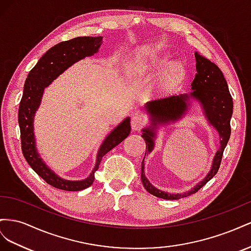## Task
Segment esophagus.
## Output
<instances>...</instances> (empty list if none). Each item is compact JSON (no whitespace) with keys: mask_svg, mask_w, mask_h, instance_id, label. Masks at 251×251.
Here are the masks:
<instances>
[{"mask_svg":"<svg viewBox=\"0 0 251 251\" xmlns=\"http://www.w3.org/2000/svg\"><path fill=\"white\" fill-rule=\"evenodd\" d=\"M144 123H145L144 118H143L139 113L133 114L130 120V125L133 130H140L143 127V125H144Z\"/></svg>","mask_w":251,"mask_h":251,"instance_id":"obj_1","label":"esophagus"}]
</instances>
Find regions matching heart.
Listing matches in <instances>:
<instances>
[{"label": "heart", "mask_w": 251, "mask_h": 251, "mask_svg": "<svg viewBox=\"0 0 251 251\" xmlns=\"http://www.w3.org/2000/svg\"><path fill=\"white\" fill-rule=\"evenodd\" d=\"M154 63V66L156 68H161L163 66H165L166 64L168 63V59L167 58H162V59H155L153 61ZM141 68V63L139 61H132L129 64H128V71H129L130 74H134L139 71ZM181 66L177 65V64H175V65L171 67L168 71V77H175L177 76L178 75L181 74Z\"/></svg>", "instance_id": "heart-1"}]
</instances>
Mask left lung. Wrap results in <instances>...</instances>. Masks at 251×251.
Listing matches in <instances>:
<instances>
[{"instance_id":"obj_1","label":"left lung","mask_w":251,"mask_h":251,"mask_svg":"<svg viewBox=\"0 0 251 251\" xmlns=\"http://www.w3.org/2000/svg\"><path fill=\"white\" fill-rule=\"evenodd\" d=\"M196 68L197 75L192 81L193 92L190 97L197 99L202 104L204 112L208 119L209 123L216 128L220 134V144L221 147L216 153L213 159L212 168L210 173L207 175L202 182H200L192 190L183 193V195H174V193H167L157 188L149 183L144 174V159L142 161V183L145 189L154 197L165 199V200H178L186 198L192 193H196L201 189L203 186L210 181L211 178L217 175L220 168L222 157H223L224 149L227 145L228 140L230 138L231 127L230 119L232 116L233 102L232 97L229 92L227 82L224 77L223 73L208 59L200 55L196 52ZM189 99V96L184 95L180 97H169L166 99L155 100L148 103V109L152 114V124L155 127L156 123H169V122H176L181 119L183 114L188 109V105L186 101ZM143 139L146 142V150L150 152L153 148V138L154 131L153 128H146L143 130ZM146 154V152H145ZM145 157V156H144Z\"/></svg>"}]
</instances>
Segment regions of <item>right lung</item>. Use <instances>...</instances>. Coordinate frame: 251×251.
<instances>
[{
    "label": "right lung",
    "mask_w": 251,
    "mask_h": 251,
    "mask_svg": "<svg viewBox=\"0 0 251 251\" xmlns=\"http://www.w3.org/2000/svg\"><path fill=\"white\" fill-rule=\"evenodd\" d=\"M102 44V37H77L59 43L50 48L28 74L24 84V91L19 106V126L21 131L22 152L29 166L47 184L54 188L66 191H78L92 185L95 173L99 169L102 157L112 148L119 145L130 133V120L125 119L114 128L105 139L97 156L96 166L90 176L83 181L63 180L43 163L35 149L33 135V118L41 103L44 88L64 70L85 56L96 53Z\"/></svg>",
    "instance_id": "1"
}]
</instances>
